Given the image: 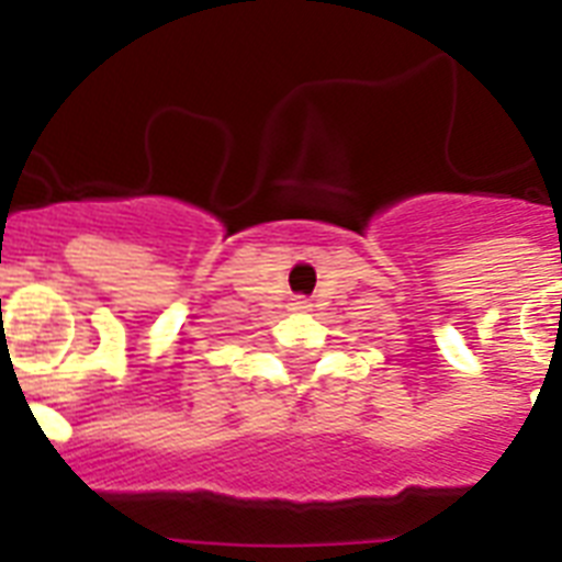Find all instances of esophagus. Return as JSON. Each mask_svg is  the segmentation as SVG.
Segmentation results:
<instances>
[{
	"label": "esophagus",
	"mask_w": 562,
	"mask_h": 562,
	"mask_svg": "<svg viewBox=\"0 0 562 562\" xmlns=\"http://www.w3.org/2000/svg\"><path fill=\"white\" fill-rule=\"evenodd\" d=\"M292 306L304 312V310H310V301H304V297H295V304H292Z\"/></svg>",
	"instance_id": "obj_1"
}]
</instances>
